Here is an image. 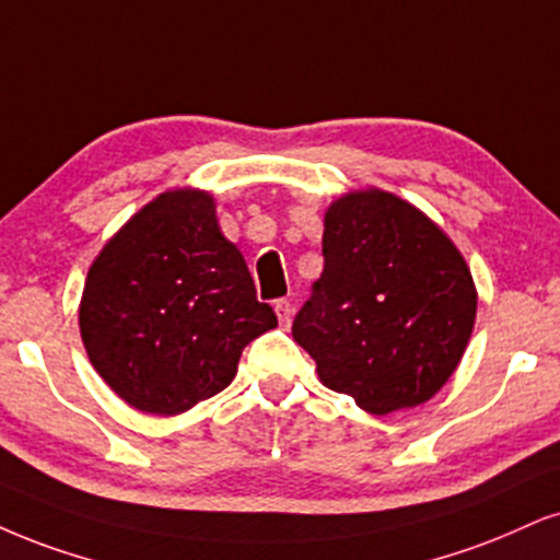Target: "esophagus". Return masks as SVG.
<instances>
[{"mask_svg": "<svg viewBox=\"0 0 560 560\" xmlns=\"http://www.w3.org/2000/svg\"><path fill=\"white\" fill-rule=\"evenodd\" d=\"M275 314H278L280 327H291V319H293V303L288 301V299H278V301H275Z\"/></svg>", "mask_w": 560, "mask_h": 560, "instance_id": "34e87169", "label": "esophagus"}]
</instances>
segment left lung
<instances>
[{
	"label": "left lung",
	"mask_w": 560,
	"mask_h": 560,
	"mask_svg": "<svg viewBox=\"0 0 560 560\" xmlns=\"http://www.w3.org/2000/svg\"><path fill=\"white\" fill-rule=\"evenodd\" d=\"M324 272L293 319L319 378L386 412L431 399L472 335V275L444 231L386 191H355L324 218Z\"/></svg>",
	"instance_id": "1"
}]
</instances>
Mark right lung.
Listing matches in <instances>:
<instances>
[{
    "mask_svg": "<svg viewBox=\"0 0 560 560\" xmlns=\"http://www.w3.org/2000/svg\"><path fill=\"white\" fill-rule=\"evenodd\" d=\"M278 327L202 191H168L103 246L80 303L90 363L137 410L176 416L223 392Z\"/></svg>",
    "mask_w": 560,
    "mask_h": 560,
    "instance_id": "1",
    "label": "right lung"
}]
</instances>
